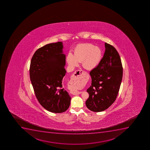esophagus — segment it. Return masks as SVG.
<instances>
[{"mask_svg":"<svg viewBox=\"0 0 150 150\" xmlns=\"http://www.w3.org/2000/svg\"><path fill=\"white\" fill-rule=\"evenodd\" d=\"M84 73V71L82 70H77L76 71L73 76H71V80H72L73 82H78V81H80L82 79V74ZM71 94L73 95H78L79 94L81 93V92L80 91H73L71 92Z\"/></svg>","mask_w":150,"mask_h":150,"instance_id":"34e87169","label":"esophagus"}]
</instances>
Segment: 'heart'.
Wrapping results in <instances>:
<instances>
[{
    "label": "heart",
    "mask_w": 150,
    "mask_h": 150,
    "mask_svg": "<svg viewBox=\"0 0 150 150\" xmlns=\"http://www.w3.org/2000/svg\"><path fill=\"white\" fill-rule=\"evenodd\" d=\"M102 57V52L99 47L90 44H81L75 47L73 55H68L66 61L71 67H76L79 65V62H82L85 69L92 70L98 66ZM82 86L81 84L75 86L74 91L80 88Z\"/></svg>",
    "instance_id": "heart-1"
}]
</instances>
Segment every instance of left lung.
<instances>
[{
	"label": "left lung",
	"mask_w": 150,
	"mask_h": 150,
	"mask_svg": "<svg viewBox=\"0 0 150 150\" xmlns=\"http://www.w3.org/2000/svg\"><path fill=\"white\" fill-rule=\"evenodd\" d=\"M105 52L98 66L90 71L91 84L87 91L86 105L90 110L101 112L115 102L122 82L123 69L114 47L105 42Z\"/></svg>",
	"instance_id": "8db88e82"
}]
</instances>
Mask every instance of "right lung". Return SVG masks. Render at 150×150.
<instances>
[{"label":"right lung","mask_w":150,"mask_h":150,"mask_svg":"<svg viewBox=\"0 0 150 150\" xmlns=\"http://www.w3.org/2000/svg\"><path fill=\"white\" fill-rule=\"evenodd\" d=\"M62 42L47 44L36 51L30 68V81L40 104L50 112H65L71 98L62 81L66 74V57Z\"/></svg>","instance_id":"add662e5"}]
</instances>
